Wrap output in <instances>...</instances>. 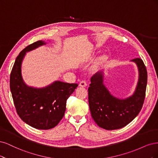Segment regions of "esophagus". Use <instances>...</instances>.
Here are the masks:
<instances>
[{"mask_svg":"<svg viewBox=\"0 0 158 158\" xmlns=\"http://www.w3.org/2000/svg\"><path fill=\"white\" fill-rule=\"evenodd\" d=\"M79 86H82V87H85V86H87V83H86V81H81L79 83Z\"/></svg>","mask_w":158,"mask_h":158,"instance_id":"34e87169","label":"esophagus"}]
</instances>
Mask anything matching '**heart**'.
<instances>
[{
  "mask_svg": "<svg viewBox=\"0 0 158 158\" xmlns=\"http://www.w3.org/2000/svg\"><path fill=\"white\" fill-rule=\"evenodd\" d=\"M103 58H104V56H100V57H99V58H98V61L102 60H103Z\"/></svg>",
  "mask_w": 158,
  "mask_h": 158,
  "instance_id": "1",
  "label": "heart"
}]
</instances>
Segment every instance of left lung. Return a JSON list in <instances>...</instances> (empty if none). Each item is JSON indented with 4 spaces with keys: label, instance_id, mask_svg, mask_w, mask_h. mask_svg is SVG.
<instances>
[{
    "label": "left lung",
    "instance_id": "obj_1",
    "mask_svg": "<svg viewBox=\"0 0 158 158\" xmlns=\"http://www.w3.org/2000/svg\"><path fill=\"white\" fill-rule=\"evenodd\" d=\"M139 69V81L133 94L119 99L111 94L103 83V72L90 78L89 104L91 116L101 128L106 130L121 129L133 121L141 110L146 96L147 70L140 58L131 60Z\"/></svg>",
    "mask_w": 158,
    "mask_h": 158
}]
</instances>
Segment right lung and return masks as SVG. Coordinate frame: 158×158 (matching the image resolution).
<instances>
[{
	"label": "right lung",
	"instance_id": "right-lung-1",
	"mask_svg": "<svg viewBox=\"0 0 158 158\" xmlns=\"http://www.w3.org/2000/svg\"><path fill=\"white\" fill-rule=\"evenodd\" d=\"M46 44L38 40L20 52L15 61L10 79V87L15 108L19 118L35 129L54 128L63 118L66 101L78 85L56 81L43 88H34L25 83L22 63L27 52Z\"/></svg>",
	"mask_w": 158,
	"mask_h": 158
}]
</instances>
